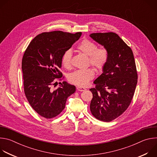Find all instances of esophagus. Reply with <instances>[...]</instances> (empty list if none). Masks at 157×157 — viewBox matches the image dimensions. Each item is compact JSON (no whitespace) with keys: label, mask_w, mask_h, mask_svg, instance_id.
I'll return each mask as SVG.
<instances>
[{"label":"esophagus","mask_w":157,"mask_h":157,"mask_svg":"<svg viewBox=\"0 0 157 157\" xmlns=\"http://www.w3.org/2000/svg\"><path fill=\"white\" fill-rule=\"evenodd\" d=\"M76 89H77V90L79 91H83L86 90V89H85L84 87H81V86H78V87H76Z\"/></svg>","instance_id":"obj_1"}]
</instances>
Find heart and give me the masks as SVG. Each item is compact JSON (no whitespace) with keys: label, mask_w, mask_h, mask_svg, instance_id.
Masks as SVG:
<instances>
[{"label":"heart","mask_w":157,"mask_h":157,"mask_svg":"<svg viewBox=\"0 0 157 157\" xmlns=\"http://www.w3.org/2000/svg\"><path fill=\"white\" fill-rule=\"evenodd\" d=\"M97 44L87 39L83 40L78 45V50L87 56L89 62L98 70H102L108 61V52L105 48H98ZM61 63L66 68H70L72 64V51L66 50L61 58ZM94 77V71L92 68L78 70L70 73L69 81L79 86H86Z\"/></svg>","instance_id":"b5f03b06"}]
</instances>
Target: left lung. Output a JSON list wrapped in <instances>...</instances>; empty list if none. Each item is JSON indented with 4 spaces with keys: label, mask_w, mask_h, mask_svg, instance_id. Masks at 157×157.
I'll list each match as a JSON object with an SVG mask.
<instances>
[{
    "label": "left lung",
    "mask_w": 157,
    "mask_h": 157,
    "mask_svg": "<svg viewBox=\"0 0 157 157\" xmlns=\"http://www.w3.org/2000/svg\"><path fill=\"white\" fill-rule=\"evenodd\" d=\"M90 36L108 52L103 73L94 81L90 104L92 114L104 122L114 120L129 106L137 83V72L131 48L113 32L94 33Z\"/></svg>",
    "instance_id": "8db88e82"
}]
</instances>
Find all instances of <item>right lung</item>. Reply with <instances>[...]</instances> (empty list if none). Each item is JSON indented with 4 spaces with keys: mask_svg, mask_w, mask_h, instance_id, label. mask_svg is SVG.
Returning <instances> with one entry per match:
<instances>
[{
    "mask_svg": "<svg viewBox=\"0 0 157 157\" xmlns=\"http://www.w3.org/2000/svg\"><path fill=\"white\" fill-rule=\"evenodd\" d=\"M81 32L75 34L62 31L44 32L35 36L22 58L21 69L25 96L32 107L41 116L51 119L65 107L76 87L66 81L52 88L57 79L61 80V58L64 52L79 40Z\"/></svg>",
    "mask_w": 157,
    "mask_h": 157,
    "instance_id": "right-lung-1",
    "label": "right lung"
}]
</instances>
